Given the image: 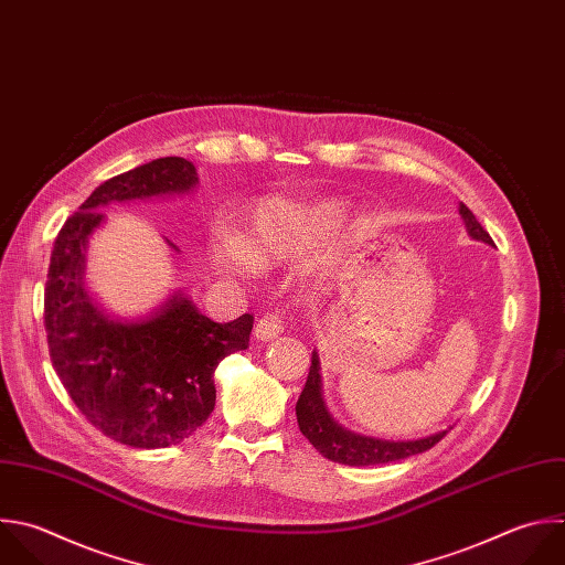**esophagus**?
Masks as SVG:
<instances>
[{"label": "esophagus", "instance_id": "1", "mask_svg": "<svg viewBox=\"0 0 565 565\" xmlns=\"http://www.w3.org/2000/svg\"><path fill=\"white\" fill-rule=\"evenodd\" d=\"M256 338L258 340H274V338H278L282 331H285V320H282V316H278V313H265L258 322H256Z\"/></svg>", "mask_w": 565, "mask_h": 565}]
</instances>
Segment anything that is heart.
I'll list each match as a JSON object with an SVG mask.
<instances>
[{"mask_svg": "<svg viewBox=\"0 0 565 565\" xmlns=\"http://www.w3.org/2000/svg\"><path fill=\"white\" fill-rule=\"evenodd\" d=\"M327 214H335L338 207L324 205ZM302 252V234L294 212L278 203L258 207L252 225L241 241L234 234H223L212 245V260L230 276H252L258 267H269Z\"/></svg>", "mask_w": 565, "mask_h": 565, "instance_id": "1", "label": "heart"}]
</instances>
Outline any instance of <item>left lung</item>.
Listing matches in <instances>:
<instances>
[{
    "label": "left lung",
    "mask_w": 565,
    "mask_h": 565,
    "mask_svg": "<svg viewBox=\"0 0 565 565\" xmlns=\"http://www.w3.org/2000/svg\"><path fill=\"white\" fill-rule=\"evenodd\" d=\"M459 212L466 221L468 234L472 238L490 245L492 238L481 227V223L475 218V214L466 205H461ZM296 417H298V426H300L302 435L313 444V448L322 457L338 461V463H347V466H373V463H388V461L406 459L411 455L433 448L448 433V430H441L430 437L411 439V441H386V439L364 437V435L344 430L342 426H338L331 419V415L324 408L322 391H320V364H318L316 351L311 358L307 384L296 404Z\"/></svg>",
    "instance_id": "left-lung-1"
}]
</instances>
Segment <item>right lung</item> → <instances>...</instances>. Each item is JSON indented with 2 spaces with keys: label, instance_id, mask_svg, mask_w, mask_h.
Returning <instances> with one entry per match:
<instances>
[{
  "label": "right lung",
  "instance_id": "add662e5",
  "mask_svg": "<svg viewBox=\"0 0 565 565\" xmlns=\"http://www.w3.org/2000/svg\"><path fill=\"white\" fill-rule=\"evenodd\" d=\"M196 168L166 157L108 179L57 234L44 294L51 362L86 419L135 448H166L205 424L216 404L218 362L249 347L254 316L214 322L174 296L139 322L106 318L84 287L88 236L113 201L188 192Z\"/></svg>",
  "mask_w": 565,
  "mask_h": 565
}]
</instances>
